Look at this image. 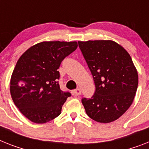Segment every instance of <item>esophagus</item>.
Instances as JSON below:
<instances>
[{
    "mask_svg": "<svg viewBox=\"0 0 149 149\" xmlns=\"http://www.w3.org/2000/svg\"><path fill=\"white\" fill-rule=\"evenodd\" d=\"M72 94L74 96H79L81 94V89H79V88H77V89L72 91Z\"/></svg>",
    "mask_w": 149,
    "mask_h": 149,
    "instance_id": "esophagus-1",
    "label": "esophagus"
}]
</instances>
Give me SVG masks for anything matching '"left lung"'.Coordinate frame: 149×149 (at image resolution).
Returning <instances> with one entry per match:
<instances>
[{
	"label": "left lung",
	"instance_id": "8db88e82",
	"mask_svg": "<svg viewBox=\"0 0 149 149\" xmlns=\"http://www.w3.org/2000/svg\"><path fill=\"white\" fill-rule=\"evenodd\" d=\"M78 45L96 88L91 99L81 100L86 113L98 123L115 121L130 108L138 88V72L132 58L112 40L79 41Z\"/></svg>",
	"mask_w": 149,
	"mask_h": 149
}]
</instances>
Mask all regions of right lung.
Instances as JSON below:
<instances>
[{"mask_svg": "<svg viewBox=\"0 0 149 149\" xmlns=\"http://www.w3.org/2000/svg\"><path fill=\"white\" fill-rule=\"evenodd\" d=\"M77 42H42L28 49L17 61L10 78V94L28 120L45 123L61 114L69 92L60 89L58 69Z\"/></svg>", "mask_w": 149, "mask_h": 149, "instance_id": "add662e5", "label": "right lung"}]
</instances>
